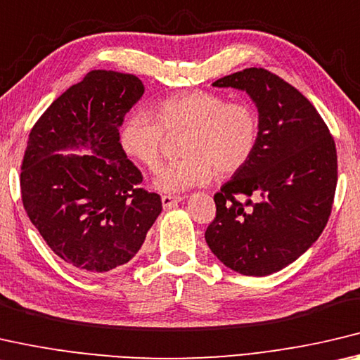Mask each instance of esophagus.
Segmentation results:
<instances>
[{
  "mask_svg": "<svg viewBox=\"0 0 360 360\" xmlns=\"http://www.w3.org/2000/svg\"><path fill=\"white\" fill-rule=\"evenodd\" d=\"M161 201H162V207L164 209H172V207H175L176 204L184 201V198H181V196H170V194H164V196H161Z\"/></svg>",
  "mask_w": 360,
  "mask_h": 360,
  "instance_id": "34e87169",
  "label": "esophagus"
}]
</instances>
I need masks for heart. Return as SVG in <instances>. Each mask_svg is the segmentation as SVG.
Masks as SVG:
<instances>
[{
	"instance_id": "obj_1",
	"label": "heart",
	"mask_w": 360,
	"mask_h": 360,
	"mask_svg": "<svg viewBox=\"0 0 360 360\" xmlns=\"http://www.w3.org/2000/svg\"><path fill=\"white\" fill-rule=\"evenodd\" d=\"M156 116L134 111L122 122L120 143L141 167L156 170L161 161L164 131H186L185 158L159 170L155 188L175 194L207 185L215 170L229 175L250 161L260 139V117L249 103L229 102L207 91L180 92L156 105Z\"/></svg>"
}]
</instances>
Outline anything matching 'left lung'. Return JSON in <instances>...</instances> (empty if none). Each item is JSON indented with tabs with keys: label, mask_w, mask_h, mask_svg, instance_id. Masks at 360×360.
Masks as SVG:
<instances>
[{
	"label": "left lung",
	"mask_w": 360,
	"mask_h": 360,
	"mask_svg": "<svg viewBox=\"0 0 360 360\" xmlns=\"http://www.w3.org/2000/svg\"><path fill=\"white\" fill-rule=\"evenodd\" d=\"M257 105L260 139L245 166L214 196L205 229L214 255L236 273L268 276L297 260L326 228L337 188V148L302 92L264 68L217 79Z\"/></svg>",
	"instance_id": "8db88e82"
}]
</instances>
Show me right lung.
<instances>
[{"label": "right lung", "mask_w": 360, "mask_h": 360, "mask_svg": "<svg viewBox=\"0 0 360 360\" xmlns=\"http://www.w3.org/2000/svg\"><path fill=\"white\" fill-rule=\"evenodd\" d=\"M145 87L137 76L92 70L33 126L22 161L28 219L57 257L82 274L126 264L162 210L140 188V170L120 143V126ZM84 148V155L62 153Z\"/></svg>", "instance_id": "1"}]
</instances>
